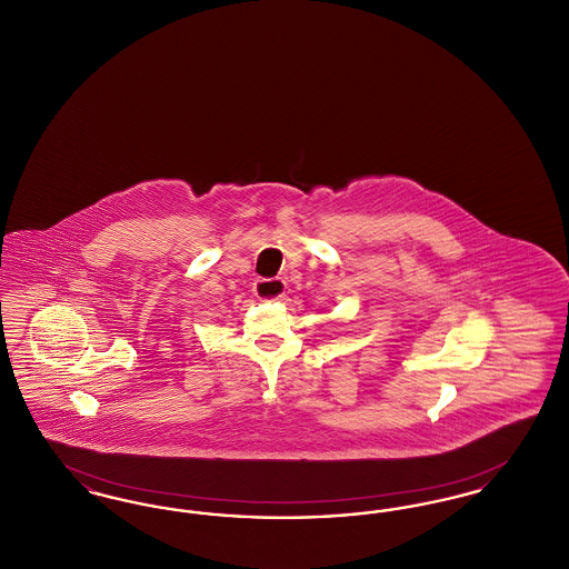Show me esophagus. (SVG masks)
<instances>
[{
    "instance_id": "1",
    "label": "esophagus",
    "mask_w": 569,
    "mask_h": 569,
    "mask_svg": "<svg viewBox=\"0 0 569 569\" xmlns=\"http://www.w3.org/2000/svg\"><path fill=\"white\" fill-rule=\"evenodd\" d=\"M286 292V281L283 279H258L253 283V295L260 300H279Z\"/></svg>"
}]
</instances>
